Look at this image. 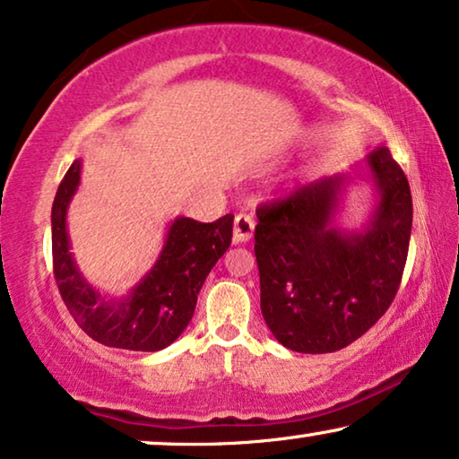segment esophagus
<instances>
[{"instance_id":"34e87169","label":"esophagus","mask_w":459,"mask_h":459,"mask_svg":"<svg viewBox=\"0 0 459 459\" xmlns=\"http://www.w3.org/2000/svg\"><path fill=\"white\" fill-rule=\"evenodd\" d=\"M255 222L249 214H237L235 216V227H232V241L235 243H247L251 235H254Z\"/></svg>"}]
</instances>
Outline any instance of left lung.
Returning a JSON list of instances; mask_svg holds the SVG:
<instances>
[{
	"mask_svg": "<svg viewBox=\"0 0 459 459\" xmlns=\"http://www.w3.org/2000/svg\"><path fill=\"white\" fill-rule=\"evenodd\" d=\"M364 166L377 205L361 230L334 222L350 172L314 180L255 212L262 316L287 350H343L395 299L410 247V185L386 147L374 150Z\"/></svg>",
	"mask_w": 459,
	"mask_h": 459,
	"instance_id": "obj_1",
	"label": "left lung"
}]
</instances>
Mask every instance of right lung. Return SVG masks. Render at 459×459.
<instances>
[{
  "instance_id": "obj_1",
  "label": "right lung",
  "mask_w": 459,
  "mask_h": 459,
  "mask_svg": "<svg viewBox=\"0 0 459 459\" xmlns=\"http://www.w3.org/2000/svg\"><path fill=\"white\" fill-rule=\"evenodd\" d=\"M81 166V160H74L68 168L51 208V254L62 299L76 325L101 345L128 351L164 350L191 322L205 276L229 249L235 216L208 224L174 218L150 273L126 297L108 299L85 281L70 251L66 214L79 189Z\"/></svg>"
}]
</instances>
